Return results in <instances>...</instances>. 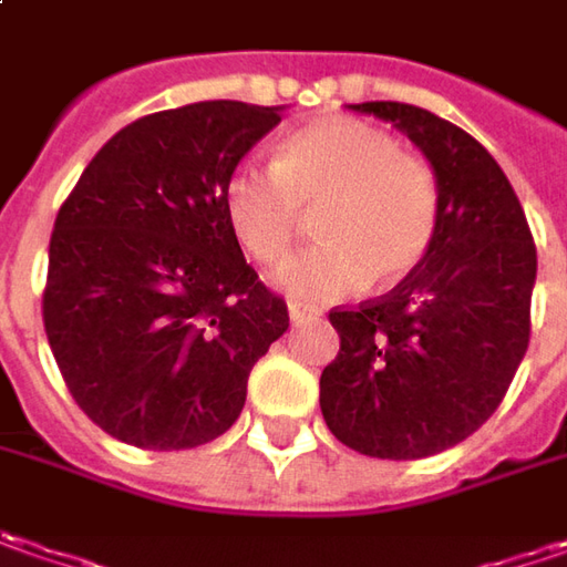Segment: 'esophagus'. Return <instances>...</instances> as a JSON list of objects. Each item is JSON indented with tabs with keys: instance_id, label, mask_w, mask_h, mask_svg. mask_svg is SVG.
Returning a JSON list of instances; mask_svg holds the SVG:
<instances>
[{
	"instance_id": "esophagus-1",
	"label": "esophagus",
	"mask_w": 567,
	"mask_h": 567,
	"mask_svg": "<svg viewBox=\"0 0 567 567\" xmlns=\"http://www.w3.org/2000/svg\"><path fill=\"white\" fill-rule=\"evenodd\" d=\"M288 317H291V322H310V320H317L320 313L303 310V307H298V303H288Z\"/></svg>"
}]
</instances>
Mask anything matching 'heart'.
<instances>
[{"label":"heart","instance_id":"1","mask_svg":"<svg viewBox=\"0 0 567 567\" xmlns=\"http://www.w3.org/2000/svg\"><path fill=\"white\" fill-rule=\"evenodd\" d=\"M223 204L241 247L264 266L285 264L307 213L320 209L326 241L279 272V285L303 303L358 295L370 279H408L442 225L436 172L401 153L389 131L358 118H320L288 134L272 166L231 168Z\"/></svg>","mask_w":567,"mask_h":567}]
</instances>
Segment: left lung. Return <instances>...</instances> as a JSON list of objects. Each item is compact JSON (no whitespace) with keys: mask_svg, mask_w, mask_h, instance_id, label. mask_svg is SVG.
Returning a JSON list of instances; mask_svg holds the SVG:
<instances>
[{"mask_svg":"<svg viewBox=\"0 0 567 567\" xmlns=\"http://www.w3.org/2000/svg\"><path fill=\"white\" fill-rule=\"evenodd\" d=\"M401 127L433 163L440 238L389 295L332 307L322 370L332 436L370 458L440 455L496 414L530 342L537 245L515 187L467 131L408 103L351 106Z\"/></svg>","mask_w":567,"mask_h":567,"instance_id":"obj_1","label":"left lung"}]
</instances>
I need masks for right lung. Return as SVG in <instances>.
I'll return each instance as SVG.
<instances>
[{
    "instance_id": "1",
    "label": "right lung",
    "mask_w": 567,
    "mask_h": 567,
    "mask_svg": "<svg viewBox=\"0 0 567 567\" xmlns=\"http://www.w3.org/2000/svg\"><path fill=\"white\" fill-rule=\"evenodd\" d=\"M279 106L153 112L100 150L55 216L43 326L71 399L115 440L178 452L238 420L288 307L247 264L225 178Z\"/></svg>"
}]
</instances>
